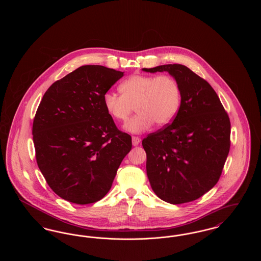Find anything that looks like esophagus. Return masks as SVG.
Masks as SVG:
<instances>
[{"instance_id": "esophagus-1", "label": "esophagus", "mask_w": 261, "mask_h": 261, "mask_svg": "<svg viewBox=\"0 0 261 261\" xmlns=\"http://www.w3.org/2000/svg\"><path fill=\"white\" fill-rule=\"evenodd\" d=\"M140 143H141V139L139 137H132V144H133V146L137 147Z\"/></svg>"}]
</instances>
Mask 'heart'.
<instances>
[{
	"label": "heart",
	"mask_w": 261,
	"mask_h": 261,
	"mask_svg": "<svg viewBox=\"0 0 261 261\" xmlns=\"http://www.w3.org/2000/svg\"><path fill=\"white\" fill-rule=\"evenodd\" d=\"M119 91L121 95L105 93L102 102L117 121H126L136 107L138 113L124 125L129 133H143L154 123L160 127L169 124L180 108V86L170 75H133L120 84Z\"/></svg>",
	"instance_id": "1"
}]
</instances>
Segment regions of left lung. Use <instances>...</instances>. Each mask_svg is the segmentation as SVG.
Wrapping results in <instances>:
<instances>
[{"mask_svg": "<svg viewBox=\"0 0 261 261\" xmlns=\"http://www.w3.org/2000/svg\"><path fill=\"white\" fill-rule=\"evenodd\" d=\"M144 71H166L181 90L173 122L142 142L147 175L154 194L179 204L199 199L219 180L230 149V119L213 88L182 64H164Z\"/></svg>", "mask_w": 261, "mask_h": 261, "instance_id": "8db88e82", "label": "left lung"}]
</instances>
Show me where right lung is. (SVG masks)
Wrapping results in <instances>:
<instances>
[{
  "label": "right lung",
  "mask_w": 261,
  "mask_h": 261,
  "mask_svg": "<svg viewBox=\"0 0 261 261\" xmlns=\"http://www.w3.org/2000/svg\"><path fill=\"white\" fill-rule=\"evenodd\" d=\"M124 72L84 65L50 86L33 121L38 167L62 199L88 204L102 199L132 148L102 97Z\"/></svg>",
  "instance_id": "add662e5"
}]
</instances>
